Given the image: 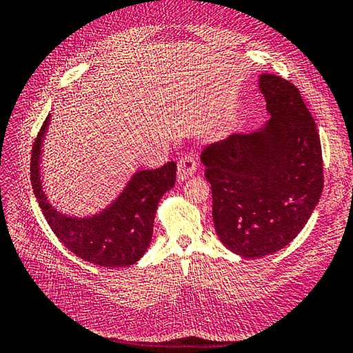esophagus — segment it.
<instances>
[{
    "mask_svg": "<svg viewBox=\"0 0 353 353\" xmlns=\"http://www.w3.org/2000/svg\"><path fill=\"white\" fill-rule=\"evenodd\" d=\"M177 171H179V181H185V179H190L191 176L196 174L197 171V162L192 156H185L177 163Z\"/></svg>",
    "mask_w": 353,
    "mask_h": 353,
    "instance_id": "esophagus-1",
    "label": "esophagus"
}]
</instances>
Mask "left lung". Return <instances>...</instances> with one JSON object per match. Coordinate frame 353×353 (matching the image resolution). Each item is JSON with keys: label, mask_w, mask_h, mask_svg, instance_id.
Masks as SVG:
<instances>
[{"label": "left lung", "mask_w": 353, "mask_h": 353, "mask_svg": "<svg viewBox=\"0 0 353 353\" xmlns=\"http://www.w3.org/2000/svg\"><path fill=\"white\" fill-rule=\"evenodd\" d=\"M259 89L272 117L265 125L214 142L200 156L216 235L243 258L288 245L323 191L320 137L299 89L273 74H261Z\"/></svg>", "instance_id": "obj_1"}]
</instances>
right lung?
<instances>
[{
  "label": "right lung",
  "mask_w": 353,
  "mask_h": 353,
  "mask_svg": "<svg viewBox=\"0 0 353 353\" xmlns=\"http://www.w3.org/2000/svg\"><path fill=\"white\" fill-rule=\"evenodd\" d=\"M50 117L37 133L30 163L33 191L45 220L66 249L94 265L115 268L134 264L152 241L157 203L176 183V163L137 171L124 191L99 214L85 219L63 215L50 205L41 182L42 138Z\"/></svg>",
  "instance_id": "1"
}]
</instances>
